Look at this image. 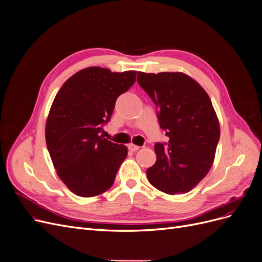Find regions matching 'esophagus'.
Masks as SVG:
<instances>
[{"label": "esophagus", "mask_w": 262, "mask_h": 262, "mask_svg": "<svg viewBox=\"0 0 262 262\" xmlns=\"http://www.w3.org/2000/svg\"><path fill=\"white\" fill-rule=\"evenodd\" d=\"M140 148V146L134 145V144H129L128 145V149L131 150V152H137V150Z\"/></svg>", "instance_id": "obj_1"}]
</instances>
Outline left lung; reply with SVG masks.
<instances>
[{"label": "left lung", "instance_id": "obj_1", "mask_svg": "<svg viewBox=\"0 0 262 262\" xmlns=\"http://www.w3.org/2000/svg\"><path fill=\"white\" fill-rule=\"evenodd\" d=\"M138 83L157 108L168 142H157L156 163L146 170L150 185L168 194L186 193L209 172L220 140L211 99L181 72L138 73Z\"/></svg>", "mask_w": 262, "mask_h": 262}]
</instances>
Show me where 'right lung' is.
Listing matches in <instances>:
<instances>
[{
    "instance_id": "add662e5",
    "label": "right lung",
    "mask_w": 262,
    "mask_h": 262,
    "mask_svg": "<svg viewBox=\"0 0 262 262\" xmlns=\"http://www.w3.org/2000/svg\"><path fill=\"white\" fill-rule=\"evenodd\" d=\"M136 76L137 71L87 68L71 76L55 96L46 124L47 147L58 176L75 194L95 196L113 186L128 148L100 133Z\"/></svg>"
}]
</instances>
